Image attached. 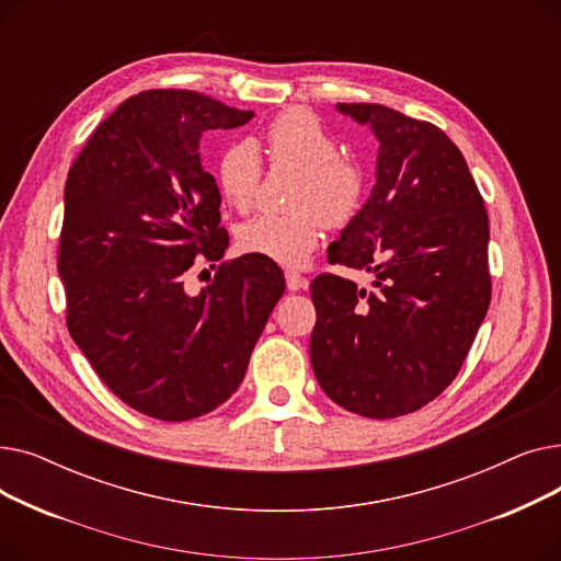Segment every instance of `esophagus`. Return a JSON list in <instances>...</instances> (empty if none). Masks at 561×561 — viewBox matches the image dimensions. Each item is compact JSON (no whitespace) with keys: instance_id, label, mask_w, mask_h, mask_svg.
Masks as SVG:
<instances>
[{"instance_id":"esophagus-1","label":"esophagus","mask_w":561,"mask_h":561,"mask_svg":"<svg viewBox=\"0 0 561 561\" xmlns=\"http://www.w3.org/2000/svg\"><path fill=\"white\" fill-rule=\"evenodd\" d=\"M286 286H288V290H302L309 286V282H307V277H302L296 271H286Z\"/></svg>"}]
</instances>
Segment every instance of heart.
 <instances>
[{
  "mask_svg": "<svg viewBox=\"0 0 561 561\" xmlns=\"http://www.w3.org/2000/svg\"><path fill=\"white\" fill-rule=\"evenodd\" d=\"M271 161L302 172L293 206L296 214H259L236 231L241 252L268 256L284 265H300L320 239V220L343 225L355 216L364 193L359 165L339 157L336 138L302 108L282 113L265 131ZM261 182V157L252 140L229 145L218 161L222 197L239 211H248Z\"/></svg>",
  "mask_w": 561,
  "mask_h": 561,
  "instance_id": "heart-1",
  "label": "heart"
}]
</instances>
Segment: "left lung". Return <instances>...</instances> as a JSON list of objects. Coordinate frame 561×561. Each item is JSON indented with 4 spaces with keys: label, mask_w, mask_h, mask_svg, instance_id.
Segmentation results:
<instances>
[{
    "label": "left lung",
    "mask_w": 561,
    "mask_h": 561,
    "mask_svg": "<svg viewBox=\"0 0 561 561\" xmlns=\"http://www.w3.org/2000/svg\"><path fill=\"white\" fill-rule=\"evenodd\" d=\"M377 138L375 186L330 245L370 273L311 284V366L320 389L366 419H398L457 377L491 302L489 218L459 147L379 104H336Z\"/></svg>",
    "instance_id": "8db88e82"
}]
</instances>
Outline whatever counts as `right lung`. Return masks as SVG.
<instances>
[{
  "label": "right lung",
  "mask_w": 561,
  "mask_h": 561,
  "mask_svg": "<svg viewBox=\"0 0 561 561\" xmlns=\"http://www.w3.org/2000/svg\"><path fill=\"white\" fill-rule=\"evenodd\" d=\"M254 111L193 91H145L95 129L66 182L58 275L68 330L104 385L168 423L209 414L241 387L284 296L277 265L245 254L188 293L195 263L220 261V191L199 140Z\"/></svg>",
  "instance_id": "obj_1"
}]
</instances>
